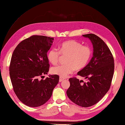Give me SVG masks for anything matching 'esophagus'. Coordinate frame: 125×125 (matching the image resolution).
Instances as JSON below:
<instances>
[{"label":"esophagus","instance_id":"esophagus-1","mask_svg":"<svg viewBox=\"0 0 125 125\" xmlns=\"http://www.w3.org/2000/svg\"><path fill=\"white\" fill-rule=\"evenodd\" d=\"M64 79L63 78H62V77H60L59 78V81L60 82H62V81L63 80H64Z\"/></svg>","mask_w":125,"mask_h":125}]
</instances>
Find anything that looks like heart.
Wrapping results in <instances>:
<instances>
[{"label":"heart","instance_id":"b5f03b06","mask_svg":"<svg viewBox=\"0 0 125 125\" xmlns=\"http://www.w3.org/2000/svg\"><path fill=\"white\" fill-rule=\"evenodd\" d=\"M59 51L52 48L48 51L47 57L52 64L57 65L60 55L66 56L65 65L52 67V73L65 78L73 73L74 70L80 71L84 69L91 58L92 51L88 46H83L81 43L74 40L63 42L59 46Z\"/></svg>","mask_w":125,"mask_h":125}]
</instances>
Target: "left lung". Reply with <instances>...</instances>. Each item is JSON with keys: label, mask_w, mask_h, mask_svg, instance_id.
<instances>
[{"label": "left lung", "mask_w": 125, "mask_h": 125, "mask_svg": "<svg viewBox=\"0 0 125 125\" xmlns=\"http://www.w3.org/2000/svg\"><path fill=\"white\" fill-rule=\"evenodd\" d=\"M82 36L92 42L93 54L88 65L77 74L88 81L81 83L83 80L70 78V85L67 95L75 104L88 107L99 102L110 88L114 71V60L110 50L100 37L94 34Z\"/></svg>", "instance_id": "8db88e82"}]
</instances>
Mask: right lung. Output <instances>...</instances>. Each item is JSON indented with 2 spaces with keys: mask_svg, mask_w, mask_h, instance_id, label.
Here are the masks:
<instances>
[{
  "mask_svg": "<svg viewBox=\"0 0 125 125\" xmlns=\"http://www.w3.org/2000/svg\"><path fill=\"white\" fill-rule=\"evenodd\" d=\"M53 41L52 37L33 35L21 42L13 52L9 66L11 81L18 99L28 106L45 104L59 82L57 74L39 80L49 71L47 53Z\"/></svg>",
  "mask_w": 125,
  "mask_h": 125,
  "instance_id": "add662e5",
  "label": "right lung"
}]
</instances>
